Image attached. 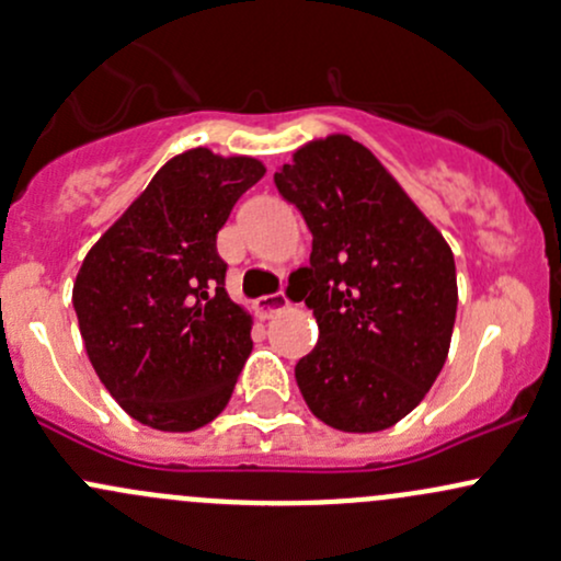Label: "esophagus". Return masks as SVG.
<instances>
[{"instance_id": "obj_1", "label": "esophagus", "mask_w": 561, "mask_h": 561, "mask_svg": "<svg viewBox=\"0 0 561 561\" xmlns=\"http://www.w3.org/2000/svg\"><path fill=\"white\" fill-rule=\"evenodd\" d=\"M286 307H288L286 294H264V297H259L254 302V310L259 318H273L275 312L286 310Z\"/></svg>"}]
</instances>
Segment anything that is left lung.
<instances>
[{"instance_id":"8db88e82","label":"left lung","mask_w":561,"mask_h":561,"mask_svg":"<svg viewBox=\"0 0 561 561\" xmlns=\"http://www.w3.org/2000/svg\"><path fill=\"white\" fill-rule=\"evenodd\" d=\"M275 186L312 232L291 275L318 323L294 375L321 423L377 433L407 417L447 360L457 312L455 256L364 144L307 141Z\"/></svg>"}]
</instances>
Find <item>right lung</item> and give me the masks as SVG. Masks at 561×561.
Masks as SVG:
<instances>
[{
	"label": "right lung",
	"instance_id": "add662e5",
	"mask_svg": "<svg viewBox=\"0 0 561 561\" xmlns=\"http://www.w3.org/2000/svg\"><path fill=\"white\" fill-rule=\"evenodd\" d=\"M256 158L186 149L88 251L77 273L80 334L112 399L154 431L219 417L249 358L251 316L225 288L216 234L264 176Z\"/></svg>",
	"mask_w": 561,
	"mask_h": 561
}]
</instances>
